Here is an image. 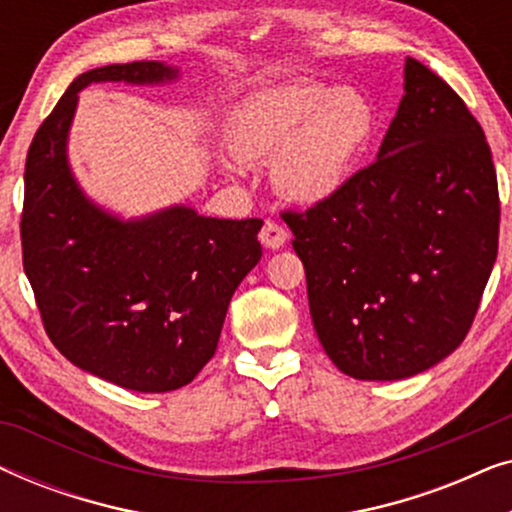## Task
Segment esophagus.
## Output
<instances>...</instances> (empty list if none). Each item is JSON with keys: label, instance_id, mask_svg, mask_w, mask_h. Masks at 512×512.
Listing matches in <instances>:
<instances>
[{"label": "esophagus", "instance_id": "obj_1", "mask_svg": "<svg viewBox=\"0 0 512 512\" xmlns=\"http://www.w3.org/2000/svg\"><path fill=\"white\" fill-rule=\"evenodd\" d=\"M258 240H261V244L265 249H282L286 240H289V233L279 226V223L275 221H265V226L261 228V233H258Z\"/></svg>", "mask_w": 512, "mask_h": 512}]
</instances>
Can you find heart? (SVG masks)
Instances as JSON below:
<instances>
[{
    "instance_id": "heart-1",
    "label": "heart",
    "mask_w": 512,
    "mask_h": 512,
    "mask_svg": "<svg viewBox=\"0 0 512 512\" xmlns=\"http://www.w3.org/2000/svg\"><path fill=\"white\" fill-rule=\"evenodd\" d=\"M380 111L366 90L291 81L244 97L233 116V149L270 160L286 200L317 207L349 186L373 149Z\"/></svg>"
}]
</instances>
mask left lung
I'll return each mask as SVG.
<instances>
[{
    "instance_id": "left-lung-1",
    "label": "left lung",
    "mask_w": 512,
    "mask_h": 512,
    "mask_svg": "<svg viewBox=\"0 0 512 512\" xmlns=\"http://www.w3.org/2000/svg\"><path fill=\"white\" fill-rule=\"evenodd\" d=\"M405 95L373 165L284 212L314 331L356 380H405L464 342L499 249L492 151L447 83L405 60Z\"/></svg>"
}]
</instances>
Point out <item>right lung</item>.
Returning <instances> with one entry per match:
<instances>
[{"mask_svg":"<svg viewBox=\"0 0 512 512\" xmlns=\"http://www.w3.org/2000/svg\"><path fill=\"white\" fill-rule=\"evenodd\" d=\"M177 79L158 60L76 76L25 163L23 265L48 338L76 368L144 394L184 387L212 359L230 298L263 254L261 219H212L188 205L123 219L74 177L67 142L83 88Z\"/></svg>","mask_w":512,"mask_h":512,"instance_id":"right-lung-1","label":"right lung"}]
</instances>
